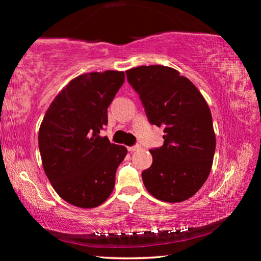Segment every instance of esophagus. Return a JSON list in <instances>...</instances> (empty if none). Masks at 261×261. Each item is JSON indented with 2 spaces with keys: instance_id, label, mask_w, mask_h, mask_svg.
<instances>
[{
  "instance_id": "esophagus-1",
  "label": "esophagus",
  "mask_w": 261,
  "mask_h": 261,
  "mask_svg": "<svg viewBox=\"0 0 261 261\" xmlns=\"http://www.w3.org/2000/svg\"><path fill=\"white\" fill-rule=\"evenodd\" d=\"M139 147H140V145L139 144H136V145H134V146L127 147V151H129V152H135V151H137V149H139Z\"/></svg>"
}]
</instances>
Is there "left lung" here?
Returning <instances> with one entry per match:
<instances>
[{"instance_id": "8db88e82", "label": "left lung", "mask_w": 261, "mask_h": 261, "mask_svg": "<svg viewBox=\"0 0 261 261\" xmlns=\"http://www.w3.org/2000/svg\"><path fill=\"white\" fill-rule=\"evenodd\" d=\"M151 124L163 127V145L151 149L153 163L141 173L156 199L179 202L192 197L211 173L215 135L208 105L177 70L163 65L125 71Z\"/></svg>"}]
</instances>
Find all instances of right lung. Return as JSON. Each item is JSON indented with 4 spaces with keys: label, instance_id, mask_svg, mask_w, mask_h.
<instances>
[{
    "label": "right lung",
    "instance_id": "1",
    "mask_svg": "<svg viewBox=\"0 0 261 261\" xmlns=\"http://www.w3.org/2000/svg\"><path fill=\"white\" fill-rule=\"evenodd\" d=\"M124 83V72H90L72 79L50 103L39 130L43 170L69 204L92 208L112 193L126 148L100 131L108 107Z\"/></svg>",
    "mask_w": 261,
    "mask_h": 261
}]
</instances>
